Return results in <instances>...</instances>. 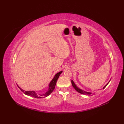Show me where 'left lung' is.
I'll return each instance as SVG.
<instances>
[{
  "label": "left lung",
  "instance_id": "left-lung-1",
  "mask_svg": "<svg viewBox=\"0 0 124 124\" xmlns=\"http://www.w3.org/2000/svg\"><path fill=\"white\" fill-rule=\"evenodd\" d=\"M110 82V81L108 82V83L105 85L104 87H103V89H104L105 87H106V86H107V85L108 84V83H109ZM71 83H72V86H73V87H74V88L76 90V91L78 92V93H82V94H84V95H87V96H91V95H95V93H89V92H85L84 91H83V90H82V89H81L80 88H78L77 86V85L74 84V83L73 82V81H72V80H71Z\"/></svg>",
  "mask_w": 124,
  "mask_h": 124
}]
</instances>
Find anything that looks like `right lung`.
<instances>
[{
    "label": "right lung",
    "instance_id": "add662e5",
    "mask_svg": "<svg viewBox=\"0 0 124 124\" xmlns=\"http://www.w3.org/2000/svg\"><path fill=\"white\" fill-rule=\"evenodd\" d=\"M62 73V71H61V72L57 73L55 75L54 78H53V79L51 81L49 85H48V89L47 90V91L46 93H43V94H41V95L38 94V93H37L35 91H25L24 90L21 89L19 86H18V87L21 89V91L22 92H23L26 95H28L30 96L35 97V98H41L43 97H47L54 91V89L55 87L56 82H57V81L60 76V74H61Z\"/></svg>",
    "mask_w": 124,
    "mask_h": 124
}]
</instances>
